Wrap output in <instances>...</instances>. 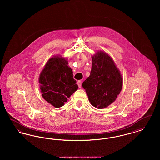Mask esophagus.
Instances as JSON below:
<instances>
[{"mask_svg": "<svg viewBox=\"0 0 160 160\" xmlns=\"http://www.w3.org/2000/svg\"><path fill=\"white\" fill-rule=\"evenodd\" d=\"M77 84H78V87L80 88L82 87V81H81V80H78V81L77 82Z\"/></svg>", "mask_w": 160, "mask_h": 160, "instance_id": "obj_1", "label": "esophagus"}]
</instances>
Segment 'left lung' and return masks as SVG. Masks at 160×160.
Wrapping results in <instances>:
<instances>
[{
	"mask_svg": "<svg viewBox=\"0 0 160 160\" xmlns=\"http://www.w3.org/2000/svg\"><path fill=\"white\" fill-rule=\"evenodd\" d=\"M92 59L91 74L82 86L92 105L102 109L113 102L119 95L123 78L113 59L106 52L98 51Z\"/></svg>",
	"mask_w": 160,
	"mask_h": 160,
	"instance_id": "left-lung-1",
	"label": "left lung"
}]
</instances>
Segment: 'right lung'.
I'll return each instance as SVG.
<instances>
[{
	"label": "right lung",
	"mask_w": 160,
	"mask_h": 160,
	"mask_svg": "<svg viewBox=\"0 0 160 160\" xmlns=\"http://www.w3.org/2000/svg\"><path fill=\"white\" fill-rule=\"evenodd\" d=\"M39 83L43 98L56 108L63 106L78 89L67 58L61 55L54 56L47 62Z\"/></svg>",
	"instance_id": "add662e5"
}]
</instances>
